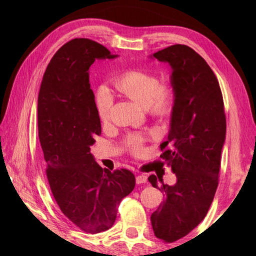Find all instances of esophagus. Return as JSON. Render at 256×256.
<instances>
[{
  "mask_svg": "<svg viewBox=\"0 0 256 256\" xmlns=\"http://www.w3.org/2000/svg\"><path fill=\"white\" fill-rule=\"evenodd\" d=\"M148 182V176H145L144 174H138L136 176V182L138 184H144Z\"/></svg>",
  "mask_w": 256,
  "mask_h": 256,
  "instance_id": "34e87169",
  "label": "esophagus"
}]
</instances>
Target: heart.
<instances>
[{"mask_svg": "<svg viewBox=\"0 0 256 256\" xmlns=\"http://www.w3.org/2000/svg\"><path fill=\"white\" fill-rule=\"evenodd\" d=\"M116 88L131 99L148 108L155 116H168L176 104V92L170 84H162L157 74L145 70H128L114 81ZM114 98L106 84H99L94 91L96 113L102 122L110 118ZM146 136L140 133L128 134L124 144L135 155H143L146 152Z\"/></svg>", "mask_w": 256, "mask_h": 256, "instance_id": "1", "label": "heart"}]
</instances>
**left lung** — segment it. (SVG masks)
Here are the masks:
<instances>
[{
  "label": "left lung",
  "mask_w": 256,
  "mask_h": 256,
  "mask_svg": "<svg viewBox=\"0 0 256 256\" xmlns=\"http://www.w3.org/2000/svg\"><path fill=\"white\" fill-rule=\"evenodd\" d=\"M153 56L170 64L176 92L160 158L162 165L172 167L177 182L168 186L159 177L160 185L155 175L148 177L165 198L150 216L154 234L172 243L187 236L208 214L219 184L226 120L219 81L198 52L176 44Z\"/></svg>",
  "instance_id": "8db88e82"
}]
</instances>
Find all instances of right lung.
<instances>
[{
    "mask_svg": "<svg viewBox=\"0 0 256 256\" xmlns=\"http://www.w3.org/2000/svg\"><path fill=\"white\" fill-rule=\"evenodd\" d=\"M114 57L88 38L69 40L50 59L38 94V138L52 194L62 214L90 234L110 229L135 187L131 170H103L90 153L101 123L89 68L96 59Z\"/></svg>",
    "mask_w": 256,
    "mask_h": 256,
    "instance_id": "1",
    "label": "right lung"
}]
</instances>
